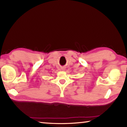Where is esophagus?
Segmentation results:
<instances>
[{
    "instance_id": "1",
    "label": "esophagus",
    "mask_w": 127,
    "mask_h": 127,
    "mask_svg": "<svg viewBox=\"0 0 127 127\" xmlns=\"http://www.w3.org/2000/svg\"><path fill=\"white\" fill-rule=\"evenodd\" d=\"M62 70H64V67H63V68H62Z\"/></svg>"
}]
</instances>
